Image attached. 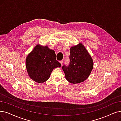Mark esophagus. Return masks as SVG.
Returning <instances> with one entry per match:
<instances>
[{
    "mask_svg": "<svg viewBox=\"0 0 121 121\" xmlns=\"http://www.w3.org/2000/svg\"><path fill=\"white\" fill-rule=\"evenodd\" d=\"M60 62L61 65H62V64H63V61H62V60H60Z\"/></svg>",
    "mask_w": 121,
    "mask_h": 121,
    "instance_id": "obj_1",
    "label": "esophagus"
}]
</instances>
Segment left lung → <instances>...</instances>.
I'll list each match as a JSON object with an SVG mask.
<instances>
[{"mask_svg": "<svg viewBox=\"0 0 121 121\" xmlns=\"http://www.w3.org/2000/svg\"><path fill=\"white\" fill-rule=\"evenodd\" d=\"M69 63L62 66L66 80L72 83L83 82L89 76L93 66V60L82 44L70 50Z\"/></svg>", "mask_w": 121, "mask_h": 121, "instance_id": "8db88e82", "label": "left lung"}]
</instances>
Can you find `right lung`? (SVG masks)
<instances>
[{
  "label": "right lung",
  "mask_w": 121,
  "mask_h": 121,
  "mask_svg": "<svg viewBox=\"0 0 121 121\" xmlns=\"http://www.w3.org/2000/svg\"><path fill=\"white\" fill-rule=\"evenodd\" d=\"M26 66L30 78L38 83L49 78L52 70L61 64L56 60L55 52L47 46L37 45L26 58Z\"/></svg>",
  "instance_id": "1"
}]
</instances>
